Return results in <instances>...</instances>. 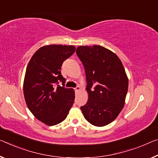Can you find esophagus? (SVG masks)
<instances>
[{
	"label": "esophagus",
	"mask_w": 158,
	"mask_h": 158,
	"mask_svg": "<svg viewBox=\"0 0 158 158\" xmlns=\"http://www.w3.org/2000/svg\"><path fill=\"white\" fill-rule=\"evenodd\" d=\"M74 89H75V91H76V92H77V91H79L80 89H81V87H80V86H77Z\"/></svg>",
	"instance_id": "esophagus-1"
}]
</instances>
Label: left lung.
Wrapping results in <instances>:
<instances>
[{"label": "left lung", "mask_w": 158, "mask_h": 158, "mask_svg": "<svg viewBox=\"0 0 158 158\" xmlns=\"http://www.w3.org/2000/svg\"><path fill=\"white\" fill-rule=\"evenodd\" d=\"M76 54L86 75L89 99L81 110L95 127L110 123L124 106L128 81L125 69L114 53L102 46H79Z\"/></svg>", "instance_id": "8db88e82"}]
</instances>
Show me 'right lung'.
Wrapping results in <instances>:
<instances>
[{"mask_svg": "<svg viewBox=\"0 0 158 158\" xmlns=\"http://www.w3.org/2000/svg\"><path fill=\"white\" fill-rule=\"evenodd\" d=\"M75 51L73 46H44L35 53L27 67L23 86L26 104L32 114L47 125L65 120L74 103V89L65 87L60 69Z\"/></svg>", "mask_w": 158, "mask_h": 158, "instance_id": "1", "label": "right lung"}]
</instances>
